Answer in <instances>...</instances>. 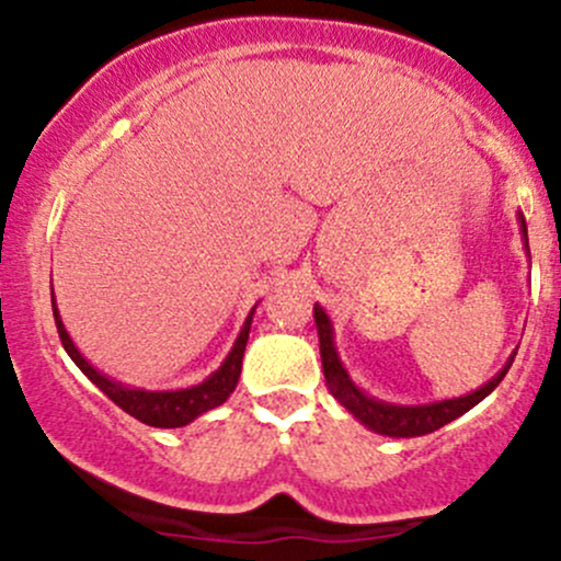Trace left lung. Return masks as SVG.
<instances>
[{
  "instance_id": "obj_1",
  "label": "left lung",
  "mask_w": 561,
  "mask_h": 561,
  "mask_svg": "<svg viewBox=\"0 0 561 561\" xmlns=\"http://www.w3.org/2000/svg\"><path fill=\"white\" fill-rule=\"evenodd\" d=\"M518 224H520V234H524V248L526 253H529L526 220L520 213H518ZM313 319H316V327H319V348H321V365H324L327 390H330L332 398H335L346 412H352L365 428H370L374 434H381V436H392V439H409V436L434 434V431H439L442 425L453 423V420H458L461 414H467L471 407H477L482 398H488L493 390H496L499 381L504 379V374H507L510 365H513L515 359V352H513L507 363H504V368L499 370L488 385H482L480 390L469 392V396L450 398V401L420 403V407H401V403L376 401V398H370L368 392L359 390V387L352 381V376H348V370L343 368L341 357H337L335 335H332V321L330 316L324 313L321 305H313Z\"/></svg>"
}]
</instances>
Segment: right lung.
<instances>
[{"instance_id": "1", "label": "right lung", "mask_w": 561, "mask_h": 561, "mask_svg": "<svg viewBox=\"0 0 561 561\" xmlns=\"http://www.w3.org/2000/svg\"><path fill=\"white\" fill-rule=\"evenodd\" d=\"M51 305H54L57 332L59 337H62V346L65 352L70 354V359L84 370L87 379H90L98 390H103L105 396L122 409V412L136 417L138 423L152 425V428H182V425L193 423V420L202 417V414L209 412V409L226 403V398L234 392L237 381H240L242 357H245V346H248V332H251L253 310H256L253 308L251 313H248L245 324H242L240 335H237L234 346H231V352L226 354L220 368L215 370V374H209L202 385L185 387V390H138V387H127L122 385V381H114L105 374H100L90 359L76 348L73 337H70L68 330H65L62 316H59L57 310V302Z\"/></svg>"}]
</instances>
